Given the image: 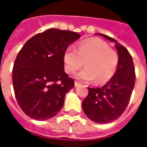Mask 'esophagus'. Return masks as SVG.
I'll return each mask as SVG.
<instances>
[{
    "label": "esophagus",
    "instance_id": "1",
    "mask_svg": "<svg viewBox=\"0 0 147 147\" xmlns=\"http://www.w3.org/2000/svg\"><path fill=\"white\" fill-rule=\"evenodd\" d=\"M80 83L79 82H77V81H75V86H80Z\"/></svg>",
    "mask_w": 147,
    "mask_h": 147
}]
</instances>
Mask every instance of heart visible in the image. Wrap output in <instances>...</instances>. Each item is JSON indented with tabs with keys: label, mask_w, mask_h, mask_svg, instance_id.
<instances>
[{
	"label": "heart",
	"mask_w": 147,
	"mask_h": 147,
	"mask_svg": "<svg viewBox=\"0 0 147 147\" xmlns=\"http://www.w3.org/2000/svg\"><path fill=\"white\" fill-rule=\"evenodd\" d=\"M63 61L64 70L69 74L76 72L83 66L84 61L86 67L78 72L76 78L83 82L96 80V83L102 84L113 76L119 57L103 40L90 38L81 41L76 50L68 47L64 52Z\"/></svg>",
	"instance_id": "obj_1"
}]
</instances>
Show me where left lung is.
Masks as SVG:
<instances>
[{"label":"left lung","instance_id":"left-lung-1","mask_svg":"<svg viewBox=\"0 0 147 147\" xmlns=\"http://www.w3.org/2000/svg\"><path fill=\"white\" fill-rule=\"evenodd\" d=\"M99 35L115 43L119 61L116 73L102 87H88V95L82 102L86 117L98 123H107L120 117L130 102L136 83L135 66L131 56L124 46L111 37Z\"/></svg>","mask_w":147,"mask_h":147}]
</instances>
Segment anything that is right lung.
<instances>
[{"instance_id":"1","label":"right lung","mask_w":147,"mask_h":147,"mask_svg":"<svg viewBox=\"0 0 147 147\" xmlns=\"http://www.w3.org/2000/svg\"><path fill=\"white\" fill-rule=\"evenodd\" d=\"M80 35L51 28L27 41L19 52L12 70V84L18 105L32 119L45 120L56 116L74 80L64 69L63 56Z\"/></svg>"}]
</instances>
